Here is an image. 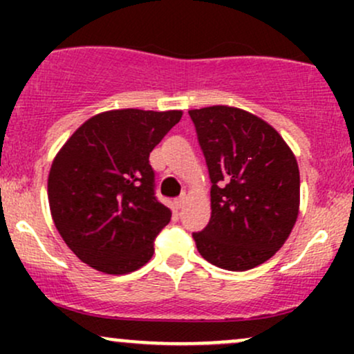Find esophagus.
<instances>
[{
    "label": "esophagus",
    "instance_id": "esophagus-1",
    "mask_svg": "<svg viewBox=\"0 0 354 354\" xmlns=\"http://www.w3.org/2000/svg\"><path fill=\"white\" fill-rule=\"evenodd\" d=\"M185 203H186V194H181L180 198H176V200H174V206L180 209V208H183V206H185Z\"/></svg>",
    "mask_w": 354,
    "mask_h": 354
}]
</instances>
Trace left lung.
Wrapping results in <instances>:
<instances>
[{"mask_svg":"<svg viewBox=\"0 0 354 354\" xmlns=\"http://www.w3.org/2000/svg\"><path fill=\"white\" fill-rule=\"evenodd\" d=\"M211 180V218L193 233L211 265L246 271L284 245L299 209V169L273 126L231 106L191 109Z\"/></svg>","mask_w":354,"mask_h":354,"instance_id":"8db88e82","label":"left lung"}]
</instances>
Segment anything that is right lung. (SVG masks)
I'll return each instance as SVG.
<instances>
[{
	"instance_id": "1",
	"label": "right lung",
	"mask_w": 354,
	"mask_h": 354,
	"mask_svg": "<svg viewBox=\"0 0 354 354\" xmlns=\"http://www.w3.org/2000/svg\"><path fill=\"white\" fill-rule=\"evenodd\" d=\"M181 115L133 108L100 113L56 154L48 178L51 216L81 261L126 274L151 259L171 211L154 194L149 153Z\"/></svg>"
}]
</instances>
